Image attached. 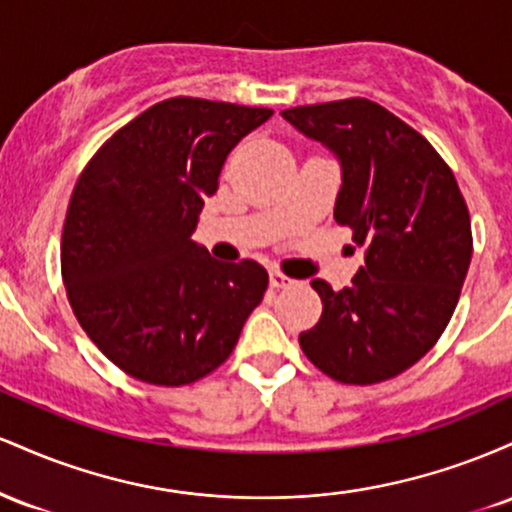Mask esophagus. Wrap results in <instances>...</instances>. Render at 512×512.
<instances>
[{
  "label": "esophagus",
  "instance_id": "obj_1",
  "mask_svg": "<svg viewBox=\"0 0 512 512\" xmlns=\"http://www.w3.org/2000/svg\"><path fill=\"white\" fill-rule=\"evenodd\" d=\"M269 284H272V289H286V286L293 284V279L284 272H279V269H272L269 272Z\"/></svg>",
  "mask_w": 512,
  "mask_h": 512
}]
</instances>
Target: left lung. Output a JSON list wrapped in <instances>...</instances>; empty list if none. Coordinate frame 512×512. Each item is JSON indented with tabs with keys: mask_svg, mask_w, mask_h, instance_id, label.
Wrapping results in <instances>:
<instances>
[{
	"mask_svg": "<svg viewBox=\"0 0 512 512\" xmlns=\"http://www.w3.org/2000/svg\"><path fill=\"white\" fill-rule=\"evenodd\" d=\"M281 115L339 158L334 221L366 248L351 286L310 281L322 315L298 342L337 383H383L426 356L455 313L472 260L467 202L428 139L383 105L346 98Z\"/></svg>",
	"mask_w": 512,
	"mask_h": 512,
	"instance_id": "8db88e82",
	"label": "left lung"
}]
</instances>
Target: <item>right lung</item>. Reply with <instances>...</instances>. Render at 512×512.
<instances>
[{
  "instance_id": "obj_1",
  "label": "right lung",
  "mask_w": 512,
  "mask_h": 512,
  "mask_svg": "<svg viewBox=\"0 0 512 512\" xmlns=\"http://www.w3.org/2000/svg\"><path fill=\"white\" fill-rule=\"evenodd\" d=\"M272 113L168 98L117 129L76 180L64 289L91 342L132 378L163 387L204 378L260 305L267 269L216 262L192 233L226 156Z\"/></svg>"
}]
</instances>
